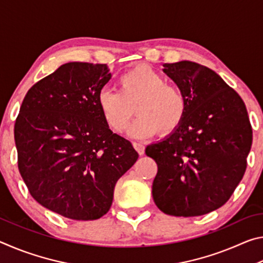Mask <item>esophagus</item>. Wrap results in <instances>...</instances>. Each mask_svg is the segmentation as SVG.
Segmentation results:
<instances>
[{"label":"esophagus","mask_w":263,"mask_h":263,"mask_svg":"<svg viewBox=\"0 0 263 263\" xmlns=\"http://www.w3.org/2000/svg\"><path fill=\"white\" fill-rule=\"evenodd\" d=\"M133 146H135V148L137 149V152L139 153L140 155H142L145 153V146L144 144H141V142H133Z\"/></svg>","instance_id":"1"}]
</instances>
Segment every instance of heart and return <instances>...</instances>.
Returning <instances> with one entry per match:
<instances>
[{
  "mask_svg": "<svg viewBox=\"0 0 263 263\" xmlns=\"http://www.w3.org/2000/svg\"><path fill=\"white\" fill-rule=\"evenodd\" d=\"M97 105L115 132L125 130L136 110L139 116L128 130L133 138H149L159 131L171 135L183 123L188 109L182 89L168 83L148 65H138L124 73L118 80V91H101Z\"/></svg>",
  "mask_w": 263,
  "mask_h": 263,
  "instance_id": "1",
  "label": "heart"
}]
</instances>
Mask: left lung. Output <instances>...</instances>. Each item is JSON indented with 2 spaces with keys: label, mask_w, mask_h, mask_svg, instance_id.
<instances>
[{
  "label": "left lung",
  "mask_w": 263,
  "mask_h": 263,
  "mask_svg": "<svg viewBox=\"0 0 263 263\" xmlns=\"http://www.w3.org/2000/svg\"><path fill=\"white\" fill-rule=\"evenodd\" d=\"M188 102L183 123L146 147L155 160L154 203L162 212L195 217L229 201L247 167L253 132L241 97L212 69L183 60L164 64Z\"/></svg>",
  "instance_id": "obj_1"
}]
</instances>
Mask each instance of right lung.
<instances>
[{
    "label": "right lung",
    "mask_w": 263,
    "mask_h": 263,
    "mask_svg": "<svg viewBox=\"0 0 263 263\" xmlns=\"http://www.w3.org/2000/svg\"><path fill=\"white\" fill-rule=\"evenodd\" d=\"M105 64L68 62L29 89L15 123L18 169L41 205L74 220L110 210L117 181L139 155L102 118Z\"/></svg>",
    "instance_id": "1"
}]
</instances>
